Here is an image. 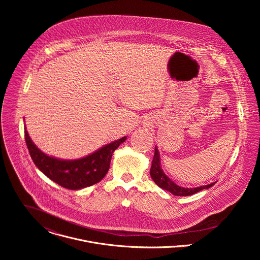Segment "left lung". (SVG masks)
Masks as SVG:
<instances>
[{
  "label": "left lung",
  "mask_w": 260,
  "mask_h": 260,
  "mask_svg": "<svg viewBox=\"0 0 260 260\" xmlns=\"http://www.w3.org/2000/svg\"><path fill=\"white\" fill-rule=\"evenodd\" d=\"M161 164H160V155L158 152V149L155 147L154 149V156L152 159V166L150 169V176L152 178V180L155 182V184L157 186H159L160 188L171 192L174 196H178V197H187V196H192L203 189H208L210 187H212L213 185L216 183H211L208 185H204V186H200V187H196V188H185V187H181L179 185H177L175 182H173L162 171L161 169Z\"/></svg>",
  "instance_id": "obj_1"
}]
</instances>
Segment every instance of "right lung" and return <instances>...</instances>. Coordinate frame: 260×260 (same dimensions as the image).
<instances>
[{
  "label": "right lung",
  "instance_id": "1",
  "mask_svg": "<svg viewBox=\"0 0 260 260\" xmlns=\"http://www.w3.org/2000/svg\"><path fill=\"white\" fill-rule=\"evenodd\" d=\"M24 139L29 155L37 168L60 186L71 190H78L91 186L106 176L113 152L126 140V137L105 145L83 158L74 160L55 158L42 152L32 143L25 127Z\"/></svg>",
  "mask_w": 260,
  "mask_h": 260
}]
</instances>
